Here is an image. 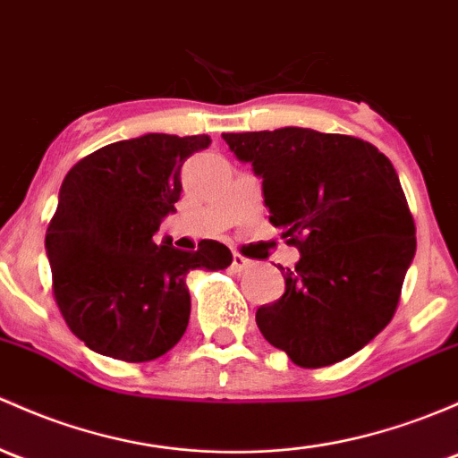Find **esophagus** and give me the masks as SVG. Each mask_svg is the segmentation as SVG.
Here are the masks:
<instances>
[{"label":"esophagus","mask_w":458,"mask_h":458,"mask_svg":"<svg viewBox=\"0 0 458 458\" xmlns=\"http://www.w3.org/2000/svg\"><path fill=\"white\" fill-rule=\"evenodd\" d=\"M248 267H252V261L242 257V254H234V257H233V269H234V272H243V269H248Z\"/></svg>","instance_id":"obj_1"}]
</instances>
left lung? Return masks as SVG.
<instances>
[{"instance_id":"1","label":"left lung","mask_w":458,"mask_h":458,"mask_svg":"<svg viewBox=\"0 0 458 458\" xmlns=\"http://www.w3.org/2000/svg\"><path fill=\"white\" fill-rule=\"evenodd\" d=\"M224 140L263 177L269 224L301 252L281 267L285 293L257 310L263 338L302 369L349 358L391 322L417 250L391 160L360 138L301 127Z\"/></svg>"}]
</instances>
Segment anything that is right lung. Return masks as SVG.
Listing matches in <instances>:
<instances>
[{
	"mask_svg": "<svg viewBox=\"0 0 458 458\" xmlns=\"http://www.w3.org/2000/svg\"><path fill=\"white\" fill-rule=\"evenodd\" d=\"M208 144L147 133L89 153L65 175L46 233L52 292L72 334L96 353L124 362L165 355L189 327L186 274L233 263L210 239L192 252L153 242L180 199L182 166Z\"/></svg>",
	"mask_w": 458,
	"mask_h": 458,
	"instance_id": "add662e5",
	"label": "right lung"
}]
</instances>
